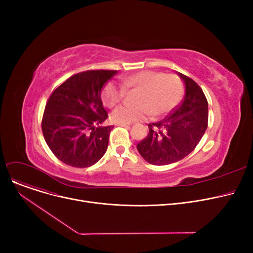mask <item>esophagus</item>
<instances>
[{"label": "esophagus", "mask_w": 253, "mask_h": 253, "mask_svg": "<svg viewBox=\"0 0 253 253\" xmlns=\"http://www.w3.org/2000/svg\"><path fill=\"white\" fill-rule=\"evenodd\" d=\"M116 125H117V126H124V127L130 126V124H128V123H116Z\"/></svg>", "instance_id": "34e87169"}]
</instances>
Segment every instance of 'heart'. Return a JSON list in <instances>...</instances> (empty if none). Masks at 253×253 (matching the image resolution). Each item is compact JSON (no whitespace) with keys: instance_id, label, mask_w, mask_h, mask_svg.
Here are the masks:
<instances>
[{"instance_id":"1","label":"heart","mask_w":253,"mask_h":253,"mask_svg":"<svg viewBox=\"0 0 253 253\" xmlns=\"http://www.w3.org/2000/svg\"><path fill=\"white\" fill-rule=\"evenodd\" d=\"M123 85L111 82L103 90V100L111 108L122 102L126 96V89H142L139 105L124 104L113 113L116 123H132L141 121L153 115L163 116L173 110L181 99L183 84L174 74L163 72L142 71L122 80Z\"/></svg>"}]
</instances>
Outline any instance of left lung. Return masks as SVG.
<instances>
[{"instance_id": "left-lung-1", "label": "left lung", "mask_w": 253, "mask_h": 253, "mask_svg": "<svg viewBox=\"0 0 253 253\" xmlns=\"http://www.w3.org/2000/svg\"><path fill=\"white\" fill-rule=\"evenodd\" d=\"M185 85L181 103L162 121L149 124V134L137 143L145 161L153 165L177 162L192 153L208 126V102L193 79L178 73Z\"/></svg>"}]
</instances>
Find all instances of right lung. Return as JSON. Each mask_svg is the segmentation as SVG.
<instances>
[{
    "label": "right lung",
    "instance_id": "right-lung-1",
    "mask_svg": "<svg viewBox=\"0 0 253 253\" xmlns=\"http://www.w3.org/2000/svg\"><path fill=\"white\" fill-rule=\"evenodd\" d=\"M116 74L105 70L79 73L50 95L42 131L51 152L64 164L89 167L106 152L114 126H100L109 117L101 101V89Z\"/></svg>",
    "mask_w": 253,
    "mask_h": 253
}]
</instances>
